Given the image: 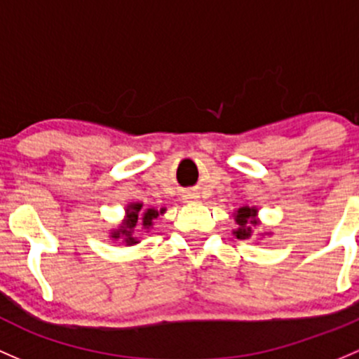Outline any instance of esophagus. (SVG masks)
Instances as JSON below:
<instances>
[{
	"mask_svg": "<svg viewBox=\"0 0 359 359\" xmlns=\"http://www.w3.org/2000/svg\"><path fill=\"white\" fill-rule=\"evenodd\" d=\"M183 201L184 202H197L198 201V194H197V191H184Z\"/></svg>",
	"mask_w": 359,
	"mask_h": 359,
	"instance_id": "1",
	"label": "esophagus"
}]
</instances>
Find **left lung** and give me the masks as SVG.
I'll return each instance as SVG.
<instances>
[{
    "instance_id": "obj_1",
    "label": "left lung",
    "mask_w": 359,
    "mask_h": 359,
    "mask_svg": "<svg viewBox=\"0 0 359 359\" xmlns=\"http://www.w3.org/2000/svg\"><path fill=\"white\" fill-rule=\"evenodd\" d=\"M256 217V209H250V207H242V209L236 210V216H235V221L238 223V230H235V235L236 238L240 240H245L249 238L250 233H252V228H250V224H257V221L254 219Z\"/></svg>"
}]
</instances>
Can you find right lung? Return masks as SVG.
I'll use <instances>...</instances> for the list:
<instances>
[{"label": "right lung", "mask_w": 359, "mask_h": 359, "mask_svg": "<svg viewBox=\"0 0 359 359\" xmlns=\"http://www.w3.org/2000/svg\"><path fill=\"white\" fill-rule=\"evenodd\" d=\"M161 212H164V209L161 210ZM140 216H142V204H133L129 205L128 209V221H126L124 226H121L119 230L114 231L112 238H124V242L128 243V245H131V243H136L135 236H133V228L136 226V223H138ZM158 216V210L155 209H147L145 212H143V226L149 228L152 226V219Z\"/></svg>", "instance_id": "obj_1"}]
</instances>
